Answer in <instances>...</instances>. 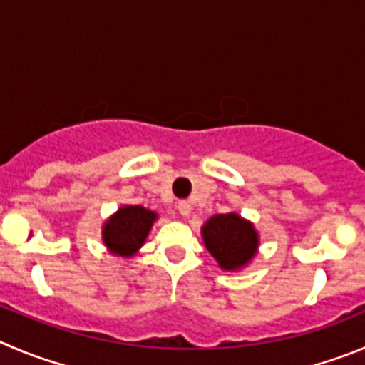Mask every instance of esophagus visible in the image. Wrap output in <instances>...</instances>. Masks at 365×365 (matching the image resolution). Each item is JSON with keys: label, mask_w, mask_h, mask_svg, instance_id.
Here are the masks:
<instances>
[{"label": "esophagus", "mask_w": 365, "mask_h": 365, "mask_svg": "<svg viewBox=\"0 0 365 365\" xmlns=\"http://www.w3.org/2000/svg\"><path fill=\"white\" fill-rule=\"evenodd\" d=\"M176 209H178V212L182 214V216H189V214H190V203L185 202V200H182V202H178Z\"/></svg>", "instance_id": "1"}]
</instances>
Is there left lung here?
I'll list each match as a JSON object with an SVG mask.
<instances>
[{"label":"left lung","instance_id":"obj_1","mask_svg":"<svg viewBox=\"0 0 365 365\" xmlns=\"http://www.w3.org/2000/svg\"><path fill=\"white\" fill-rule=\"evenodd\" d=\"M203 241L221 268L234 270L254 257L257 248V234L248 221L237 214H216L202 229Z\"/></svg>","mask_w":365,"mask_h":365}]
</instances>
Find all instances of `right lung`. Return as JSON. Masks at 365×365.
<instances>
[{"label": "right lung", "mask_w": 365, "mask_h": 365, "mask_svg": "<svg viewBox=\"0 0 365 365\" xmlns=\"http://www.w3.org/2000/svg\"><path fill=\"white\" fill-rule=\"evenodd\" d=\"M156 214L140 205H125L104 225V243L113 254L133 255L148 237Z\"/></svg>", "instance_id": "obj_1"}]
</instances>
